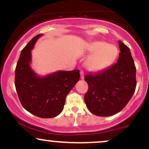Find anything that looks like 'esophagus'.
Returning a JSON list of instances; mask_svg holds the SVG:
<instances>
[{
  "mask_svg": "<svg viewBox=\"0 0 149 149\" xmlns=\"http://www.w3.org/2000/svg\"><path fill=\"white\" fill-rule=\"evenodd\" d=\"M80 78L84 79V72L83 71H80Z\"/></svg>",
  "mask_w": 149,
  "mask_h": 149,
  "instance_id": "obj_1",
  "label": "esophagus"
}]
</instances>
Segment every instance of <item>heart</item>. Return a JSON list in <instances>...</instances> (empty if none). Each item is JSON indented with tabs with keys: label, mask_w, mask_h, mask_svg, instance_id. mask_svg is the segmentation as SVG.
Returning a JSON list of instances; mask_svg holds the SVG:
<instances>
[{
	"label": "heart",
	"mask_w": 149,
	"mask_h": 149,
	"mask_svg": "<svg viewBox=\"0 0 149 149\" xmlns=\"http://www.w3.org/2000/svg\"><path fill=\"white\" fill-rule=\"evenodd\" d=\"M87 49L91 54L85 61V66L92 72H98L107 69L114 62L118 55L117 47L104 41L90 42Z\"/></svg>",
	"instance_id": "b5f03b06"
}]
</instances>
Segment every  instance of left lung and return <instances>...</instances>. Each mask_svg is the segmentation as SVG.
Returning a JSON list of instances; mask_svg holds the SVG:
<instances>
[{
	"label": "left lung",
	"instance_id": "left-lung-1",
	"mask_svg": "<svg viewBox=\"0 0 149 149\" xmlns=\"http://www.w3.org/2000/svg\"><path fill=\"white\" fill-rule=\"evenodd\" d=\"M118 61L102 72L85 77L88 91L85 95L87 108L98 116H111L127 105L136 89V67L127 45L118 41Z\"/></svg>",
	"mask_w": 149,
	"mask_h": 149
}]
</instances>
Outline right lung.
<instances>
[{"instance_id":"add662e5","label":"right lung","mask_w":149,"mask_h":149,"mask_svg":"<svg viewBox=\"0 0 149 149\" xmlns=\"http://www.w3.org/2000/svg\"><path fill=\"white\" fill-rule=\"evenodd\" d=\"M42 36L33 37L22 50L15 69V84L20 102L27 111L50 118L62 111L66 96L80 79V71H59L38 76L30 65L31 50Z\"/></svg>"}]
</instances>
